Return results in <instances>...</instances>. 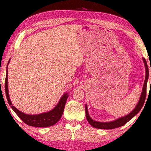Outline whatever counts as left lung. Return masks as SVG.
Instances as JSON below:
<instances>
[{
  "mask_svg": "<svg viewBox=\"0 0 151 151\" xmlns=\"http://www.w3.org/2000/svg\"><path fill=\"white\" fill-rule=\"evenodd\" d=\"M144 65H145V69H146V77H145V81H144V84L143 86V89H142V92L140 96L139 102L137 104V106H135V108L133 109V111L131 113H130L129 114L126 115L124 117H120V118L115 119V121L109 122H96L91 118L89 115L88 113L87 110V106H85V112H86V117L88 123L92 126L93 127L96 128V129H115V128H118L120 127H122L127 124L130 119L133 118L135 115H137L139 111L141 110V109L143 106L146 100V86H147V82L148 79V68L147 65V63L145 58H143ZM151 70V69H150ZM150 86H151V80H150Z\"/></svg>",
  "mask_w": 151,
  "mask_h": 151,
  "instance_id": "obj_1",
  "label": "left lung"
}]
</instances>
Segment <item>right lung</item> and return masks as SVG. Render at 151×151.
<instances>
[{
	"label": "right lung",
	"mask_w": 151,
	"mask_h": 151,
	"mask_svg": "<svg viewBox=\"0 0 151 151\" xmlns=\"http://www.w3.org/2000/svg\"><path fill=\"white\" fill-rule=\"evenodd\" d=\"M7 73H6L5 78V93L7 97L8 103H9L12 109L15 111V113L17 114L18 117L22 119V121L26 124L32 127H48L54 125L61 118L63 115L64 109L66 104V101L69 96L68 93H65L62 97L60 100L59 101L58 104L56 105V106L52 110L49 111L47 113H41L38 115H27L24 113L20 112L19 110H18L16 107L12 106V104L10 101L9 93H8V84H7Z\"/></svg>",
	"instance_id": "right-lung-1"
}]
</instances>
